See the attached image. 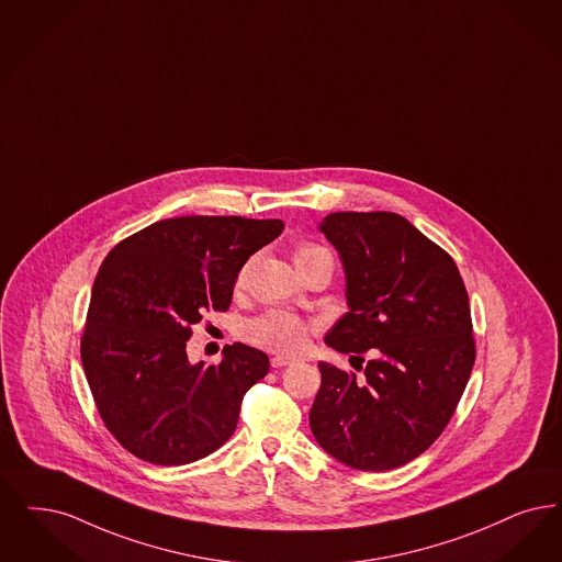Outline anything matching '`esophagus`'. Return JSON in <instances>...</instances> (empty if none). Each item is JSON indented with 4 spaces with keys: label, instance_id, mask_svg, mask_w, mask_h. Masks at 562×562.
Wrapping results in <instances>:
<instances>
[{
    "label": "esophagus",
    "instance_id": "obj_1",
    "mask_svg": "<svg viewBox=\"0 0 562 562\" xmlns=\"http://www.w3.org/2000/svg\"><path fill=\"white\" fill-rule=\"evenodd\" d=\"M294 358L291 356H273L271 358V368H284V366H291Z\"/></svg>",
    "mask_w": 562,
    "mask_h": 562
}]
</instances>
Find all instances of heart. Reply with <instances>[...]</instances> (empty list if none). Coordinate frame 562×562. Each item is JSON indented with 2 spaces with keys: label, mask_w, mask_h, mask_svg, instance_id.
Listing matches in <instances>:
<instances>
[{
  "label": "heart",
  "mask_w": 562,
  "mask_h": 562,
  "mask_svg": "<svg viewBox=\"0 0 562 562\" xmlns=\"http://www.w3.org/2000/svg\"><path fill=\"white\" fill-rule=\"evenodd\" d=\"M292 261H294L299 273L314 268L317 263H335L328 248L322 247L317 243H310V240L294 245ZM248 270H250V263H245L238 273V284L245 282ZM312 333H314L312 322H307L299 315L286 314V312H268V314L259 315V317L250 319L245 328V337L252 345H259L270 351H280V353L301 351L307 345Z\"/></svg>",
  "instance_id": "1"
}]
</instances>
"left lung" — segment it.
I'll list each match as a JSON object with an SVG mask.
<instances>
[{
    "instance_id": "1",
    "label": "left lung",
    "mask_w": 562,
    "mask_h": 562,
    "mask_svg": "<svg viewBox=\"0 0 562 562\" xmlns=\"http://www.w3.org/2000/svg\"><path fill=\"white\" fill-rule=\"evenodd\" d=\"M319 229L340 252L349 303L326 345L372 360L361 379L317 363L310 425L338 462L391 471L435 443L471 379L469 292L448 250L397 213H330Z\"/></svg>"
}]
</instances>
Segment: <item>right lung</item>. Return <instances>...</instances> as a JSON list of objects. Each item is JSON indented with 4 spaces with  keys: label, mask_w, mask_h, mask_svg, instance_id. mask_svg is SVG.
<instances>
[{
    "label": "right lung",
    "mask_w": 562,
    "mask_h": 562,
    "mask_svg": "<svg viewBox=\"0 0 562 562\" xmlns=\"http://www.w3.org/2000/svg\"><path fill=\"white\" fill-rule=\"evenodd\" d=\"M282 229L280 220L173 217L106 255L81 361L104 427L135 458L181 467L232 437L243 397L270 372V360L234 342L220 363L192 366L186 342L206 312H227L238 271Z\"/></svg>",
    "instance_id": "add662e5"
}]
</instances>
